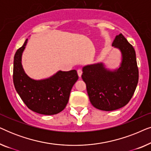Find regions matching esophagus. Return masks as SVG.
I'll list each match as a JSON object with an SVG mask.
<instances>
[{"mask_svg":"<svg viewBox=\"0 0 151 151\" xmlns=\"http://www.w3.org/2000/svg\"><path fill=\"white\" fill-rule=\"evenodd\" d=\"M77 72H78V76H79L80 78L81 77V76H82V70H81V69H78Z\"/></svg>","mask_w":151,"mask_h":151,"instance_id":"1","label":"esophagus"}]
</instances>
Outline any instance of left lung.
<instances>
[{
  "mask_svg": "<svg viewBox=\"0 0 151 151\" xmlns=\"http://www.w3.org/2000/svg\"><path fill=\"white\" fill-rule=\"evenodd\" d=\"M112 45L122 53L119 69L110 71L102 63L85 66L82 78L86 83L90 102L95 108L111 111L127 105L133 97L139 80L135 49L122 34Z\"/></svg>",
  "mask_w": 151,
  "mask_h": 151,
  "instance_id": "8db88e82",
  "label": "left lung"
}]
</instances>
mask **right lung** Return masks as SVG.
I'll return each mask as SVG.
<instances>
[{
    "mask_svg": "<svg viewBox=\"0 0 151 151\" xmlns=\"http://www.w3.org/2000/svg\"><path fill=\"white\" fill-rule=\"evenodd\" d=\"M14 55L13 81L16 91L30 110L42 115H55L67 106L70 92L78 80L76 70L59 71L47 79L35 80L24 73L21 64L22 53L27 43Z\"/></svg>",
    "mask_w": 151,
    "mask_h": 151,
    "instance_id": "right-lung-1",
    "label": "right lung"
}]
</instances>
